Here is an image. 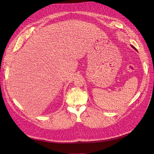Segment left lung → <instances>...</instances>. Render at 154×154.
<instances>
[{
	"label": "left lung",
	"mask_w": 154,
	"mask_h": 154,
	"mask_svg": "<svg viewBox=\"0 0 154 154\" xmlns=\"http://www.w3.org/2000/svg\"><path fill=\"white\" fill-rule=\"evenodd\" d=\"M131 48H133V49H135V51H137V49H136V48H135V47H134V46H132V45H131Z\"/></svg>",
	"instance_id": "1"
}]
</instances>
